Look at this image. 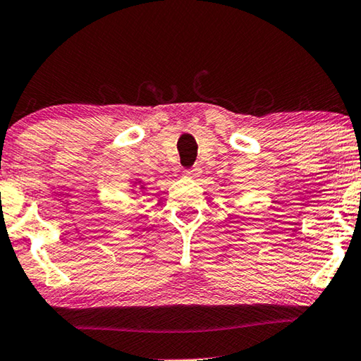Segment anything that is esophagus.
I'll use <instances>...</instances> for the list:
<instances>
[{"label":"esophagus","instance_id":"obj_1","mask_svg":"<svg viewBox=\"0 0 361 361\" xmlns=\"http://www.w3.org/2000/svg\"><path fill=\"white\" fill-rule=\"evenodd\" d=\"M201 173V170H199V167H192V169H190V170H185V175L186 178H196V176Z\"/></svg>","mask_w":361,"mask_h":361}]
</instances>
